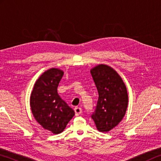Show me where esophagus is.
Returning a JSON list of instances; mask_svg holds the SVG:
<instances>
[{
  "instance_id": "esophagus-1",
  "label": "esophagus",
  "mask_w": 161,
  "mask_h": 161,
  "mask_svg": "<svg viewBox=\"0 0 161 161\" xmlns=\"http://www.w3.org/2000/svg\"><path fill=\"white\" fill-rule=\"evenodd\" d=\"M75 112L76 116H79L80 115L81 112H82V109H81V108L80 107H76L75 108Z\"/></svg>"
}]
</instances>
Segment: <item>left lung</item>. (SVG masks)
I'll return each instance as SVG.
<instances>
[{
  "instance_id": "left-lung-1",
  "label": "left lung",
  "mask_w": 161,
  "mask_h": 161,
  "mask_svg": "<svg viewBox=\"0 0 161 161\" xmlns=\"http://www.w3.org/2000/svg\"><path fill=\"white\" fill-rule=\"evenodd\" d=\"M90 72L99 93L92 118L99 131L108 132L126 114L129 100L126 87L118 73L108 65L99 64Z\"/></svg>"
}]
</instances>
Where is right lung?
I'll return each mask as SVG.
<instances>
[{
	"label": "right lung",
	"mask_w": 161,
	"mask_h": 161,
	"mask_svg": "<svg viewBox=\"0 0 161 161\" xmlns=\"http://www.w3.org/2000/svg\"><path fill=\"white\" fill-rule=\"evenodd\" d=\"M64 72L51 68L43 73L35 82L31 95V107L36 121L45 129L54 134L63 131L75 111L58 93Z\"/></svg>",
	"instance_id": "right-lung-1"
}]
</instances>
